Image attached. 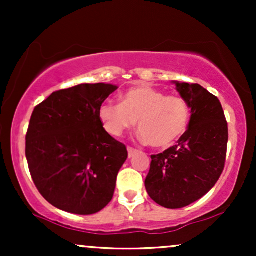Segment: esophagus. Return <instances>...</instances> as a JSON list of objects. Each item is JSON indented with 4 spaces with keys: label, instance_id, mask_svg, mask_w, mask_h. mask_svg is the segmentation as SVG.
I'll use <instances>...</instances> for the list:
<instances>
[{
    "label": "esophagus",
    "instance_id": "obj_1",
    "mask_svg": "<svg viewBox=\"0 0 256 256\" xmlns=\"http://www.w3.org/2000/svg\"><path fill=\"white\" fill-rule=\"evenodd\" d=\"M128 158H132L134 154H136L137 150H136V149L131 148V146H128Z\"/></svg>",
    "mask_w": 256,
    "mask_h": 256
}]
</instances>
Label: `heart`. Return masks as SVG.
<instances>
[{
	"label": "heart",
	"instance_id": "obj_1",
	"mask_svg": "<svg viewBox=\"0 0 256 256\" xmlns=\"http://www.w3.org/2000/svg\"><path fill=\"white\" fill-rule=\"evenodd\" d=\"M98 118L104 130L119 137L138 120V137L155 148H167L186 131L190 107L186 100L150 85H138L122 94V102L106 101L100 106Z\"/></svg>",
	"mask_w": 256,
	"mask_h": 256
}]
</instances>
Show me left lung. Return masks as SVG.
<instances>
[{
    "label": "left lung",
    "mask_w": 256,
    "mask_h": 256,
    "mask_svg": "<svg viewBox=\"0 0 256 256\" xmlns=\"http://www.w3.org/2000/svg\"><path fill=\"white\" fill-rule=\"evenodd\" d=\"M172 83L192 110L189 126L177 146L152 155L144 184L152 201L177 210L198 201L218 182L225 165L228 131L218 98L200 84Z\"/></svg>",
    "instance_id": "1"
}]
</instances>
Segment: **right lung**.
Wrapping results in <instances>:
<instances>
[{"label": "right lung", "instance_id": "add662e5", "mask_svg": "<svg viewBox=\"0 0 256 256\" xmlns=\"http://www.w3.org/2000/svg\"><path fill=\"white\" fill-rule=\"evenodd\" d=\"M116 89L79 84L55 91L34 110L26 158L38 192L58 210L90 216L113 198L128 150L104 130L98 108Z\"/></svg>", "mask_w": 256, "mask_h": 256}]
</instances>
